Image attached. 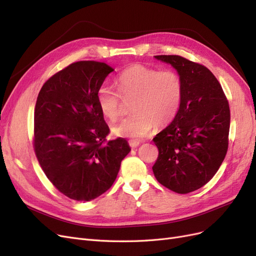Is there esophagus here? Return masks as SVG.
Returning a JSON list of instances; mask_svg holds the SVG:
<instances>
[{
	"mask_svg": "<svg viewBox=\"0 0 256 256\" xmlns=\"http://www.w3.org/2000/svg\"><path fill=\"white\" fill-rule=\"evenodd\" d=\"M129 145L134 148V147L140 145V141H136V140H129Z\"/></svg>",
	"mask_w": 256,
	"mask_h": 256,
	"instance_id": "obj_1",
	"label": "esophagus"
}]
</instances>
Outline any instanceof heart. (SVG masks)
Here are the masks:
<instances>
[{
    "mask_svg": "<svg viewBox=\"0 0 256 256\" xmlns=\"http://www.w3.org/2000/svg\"><path fill=\"white\" fill-rule=\"evenodd\" d=\"M118 94L112 86L102 84L97 92V102L106 118H120L122 99L134 100L132 114L112 128L122 138H140L157 125L164 127L173 122L182 100V80L172 69L158 70L141 64L131 65L115 79Z\"/></svg>",
    "mask_w": 256,
    "mask_h": 256,
    "instance_id": "b5f03b06",
    "label": "heart"
}]
</instances>
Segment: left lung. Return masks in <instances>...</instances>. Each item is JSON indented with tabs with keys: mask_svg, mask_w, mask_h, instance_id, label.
Here are the masks:
<instances>
[{
	"mask_svg": "<svg viewBox=\"0 0 256 256\" xmlns=\"http://www.w3.org/2000/svg\"><path fill=\"white\" fill-rule=\"evenodd\" d=\"M154 58L176 69L184 90L176 118L152 138L159 150L152 172L162 186L186 194L210 180L226 158L230 106L207 67L180 56Z\"/></svg>",
	"mask_w": 256,
	"mask_h": 256,
	"instance_id": "left-lung-1",
	"label": "left lung"
}]
</instances>
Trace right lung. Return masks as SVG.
<instances>
[{
	"mask_svg": "<svg viewBox=\"0 0 256 256\" xmlns=\"http://www.w3.org/2000/svg\"><path fill=\"white\" fill-rule=\"evenodd\" d=\"M114 69L102 62H76L46 81L34 112L33 145L48 180L67 198L88 202L111 188L130 152L110 129L97 92Z\"/></svg>",
	"mask_w": 256,
	"mask_h": 256,
	"instance_id": "right-lung-1",
	"label": "right lung"
}]
</instances>
